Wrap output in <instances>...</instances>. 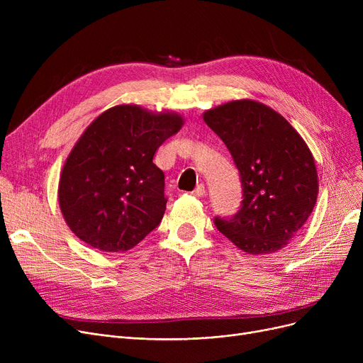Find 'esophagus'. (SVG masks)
<instances>
[{
	"instance_id": "obj_1",
	"label": "esophagus",
	"mask_w": 363,
	"mask_h": 363,
	"mask_svg": "<svg viewBox=\"0 0 363 363\" xmlns=\"http://www.w3.org/2000/svg\"><path fill=\"white\" fill-rule=\"evenodd\" d=\"M204 194H206V188H204L203 184L197 185V188L193 191V196H196V197H203Z\"/></svg>"
}]
</instances>
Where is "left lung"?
Instances as JSON below:
<instances>
[{"instance_id": "1", "label": "left lung", "mask_w": 363, "mask_h": 363, "mask_svg": "<svg viewBox=\"0 0 363 363\" xmlns=\"http://www.w3.org/2000/svg\"><path fill=\"white\" fill-rule=\"evenodd\" d=\"M203 119L230 150L242 188L237 213L215 218L219 233L247 253L279 250L316 204L311 150L279 113L257 101L226 103L207 110Z\"/></svg>"}]
</instances>
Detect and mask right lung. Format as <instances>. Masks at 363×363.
I'll use <instances>...</instances> for the list:
<instances>
[{
	"label": "right lung",
	"instance_id": "1",
	"mask_svg": "<svg viewBox=\"0 0 363 363\" xmlns=\"http://www.w3.org/2000/svg\"><path fill=\"white\" fill-rule=\"evenodd\" d=\"M177 113L116 106L82 133L63 166L59 204L74 235L103 252H126L166 211L164 174L156 150L181 129Z\"/></svg>",
	"mask_w": 363,
	"mask_h": 363
}]
</instances>
